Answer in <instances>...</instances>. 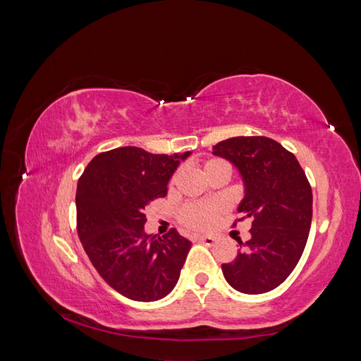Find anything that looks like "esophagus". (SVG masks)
Instances as JSON below:
<instances>
[{
	"label": "esophagus",
	"mask_w": 361,
	"mask_h": 361,
	"mask_svg": "<svg viewBox=\"0 0 361 361\" xmlns=\"http://www.w3.org/2000/svg\"><path fill=\"white\" fill-rule=\"evenodd\" d=\"M199 241L203 243V244H207V245H213L217 241V239L214 236H211V235H200Z\"/></svg>",
	"instance_id": "obj_1"
}]
</instances>
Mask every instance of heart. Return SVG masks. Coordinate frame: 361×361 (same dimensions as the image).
<instances>
[{"instance_id": "1", "label": "heart", "mask_w": 361, "mask_h": 361, "mask_svg": "<svg viewBox=\"0 0 361 361\" xmlns=\"http://www.w3.org/2000/svg\"><path fill=\"white\" fill-rule=\"evenodd\" d=\"M219 164H225V162L219 159H211L204 162L203 171H207L209 167H214ZM224 209L222 203L217 202H197L189 203L181 211V221L192 228H207L209 227L216 216Z\"/></svg>"}]
</instances>
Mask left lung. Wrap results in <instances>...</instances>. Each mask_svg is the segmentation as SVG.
<instances>
[{
  "instance_id": "1",
  "label": "left lung",
  "mask_w": 361,
  "mask_h": 361,
  "mask_svg": "<svg viewBox=\"0 0 361 361\" xmlns=\"http://www.w3.org/2000/svg\"><path fill=\"white\" fill-rule=\"evenodd\" d=\"M241 176L244 197L238 213L250 219V239L239 243L225 280L244 294L269 293L294 271L305 249L313 216V194L299 161L274 139L238 136L213 147Z\"/></svg>"
}]
</instances>
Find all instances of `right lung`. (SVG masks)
I'll return each mask as SVG.
<instances>
[{"mask_svg":"<svg viewBox=\"0 0 361 361\" xmlns=\"http://www.w3.org/2000/svg\"><path fill=\"white\" fill-rule=\"evenodd\" d=\"M189 157L120 147L97 154L78 180L80 241L106 283L131 300L166 298L180 279L192 244L175 228L162 239L148 235L144 209L166 197L173 172Z\"/></svg>","mask_w":361,"mask_h":361,"instance_id":"add662e5","label":"right lung"}]
</instances>
